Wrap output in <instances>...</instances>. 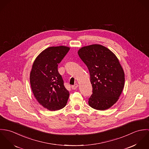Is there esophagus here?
I'll list each match as a JSON object with an SVG mask.
<instances>
[{"instance_id": "obj_1", "label": "esophagus", "mask_w": 149, "mask_h": 149, "mask_svg": "<svg viewBox=\"0 0 149 149\" xmlns=\"http://www.w3.org/2000/svg\"><path fill=\"white\" fill-rule=\"evenodd\" d=\"M77 87H78V84H75L74 85L72 86V89H73V90H75L76 89H77Z\"/></svg>"}]
</instances>
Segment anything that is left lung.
Wrapping results in <instances>:
<instances>
[{
  "label": "left lung",
  "instance_id": "8db88e82",
  "mask_svg": "<svg viewBox=\"0 0 149 149\" xmlns=\"http://www.w3.org/2000/svg\"><path fill=\"white\" fill-rule=\"evenodd\" d=\"M78 54L90 74L89 106L102 111L109 108L118 100L125 85V73L119 60L109 49L97 44L81 47Z\"/></svg>",
  "mask_w": 149,
  "mask_h": 149
}]
</instances>
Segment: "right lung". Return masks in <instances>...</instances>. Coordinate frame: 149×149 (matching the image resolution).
Returning <instances> with one entry per match:
<instances>
[{"mask_svg":"<svg viewBox=\"0 0 149 149\" xmlns=\"http://www.w3.org/2000/svg\"><path fill=\"white\" fill-rule=\"evenodd\" d=\"M69 50L65 46L49 47L37 56L32 66L30 81L33 93L38 102L50 111L62 109L69 98L58 64Z\"/></svg>","mask_w":149,"mask_h":149,"instance_id":"1","label":"right lung"}]
</instances>
